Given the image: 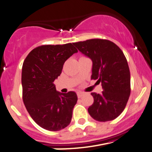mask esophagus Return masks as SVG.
Listing matches in <instances>:
<instances>
[{
    "mask_svg": "<svg viewBox=\"0 0 152 152\" xmlns=\"http://www.w3.org/2000/svg\"><path fill=\"white\" fill-rule=\"evenodd\" d=\"M83 95H84V94H83V93H82V92H78L77 93V96H78V98H81V97H83Z\"/></svg>",
    "mask_w": 152,
    "mask_h": 152,
    "instance_id": "esophagus-1",
    "label": "esophagus"
}]
</instances>
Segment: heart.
I'll return each instance as SVG.
<instances>
[{
	"label": "heart",
	"mask_w": 152,
	"mask_h": 152,
	"mask_svg": "<svg viewBox=\"0 0 152 152\" xmlns=\"http://www.w3.org/2000/svg\"><path fill=\"white\" fill-rule=\"evenodd\" d=\"M82 57H84V56H81V58H82Z\"/></svg>",
	"instance_id": "b5f03b06"
}]
</instances>
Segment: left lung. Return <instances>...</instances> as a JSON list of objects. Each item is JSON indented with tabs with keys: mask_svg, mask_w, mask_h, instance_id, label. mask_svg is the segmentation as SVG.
Here are the masks:
<instances>
[{
	"mask_svg": "<svg viewBox=\"0 0 152 152\" xmlns=\"http://www.w3.org/2000/svg\"><path fill=\"white\" fill-rule=\"evenodd\" d=\"M92 60L91 79L101 83V94L91 93L94 103L88 109L94 120H113L125 108L130 95V72L127 58L118 45L107 39H91L73 43Z\"/></svg>",
	"mask_w": 152,
	"mask_h": 152,
	"instance_id": "8db88e82",
	"label": "left lung"
}]
</instances>
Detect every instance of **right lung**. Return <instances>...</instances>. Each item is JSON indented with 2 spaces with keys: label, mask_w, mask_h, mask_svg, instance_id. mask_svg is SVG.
Here are the masks:
<instances>
[{
  "label": "right lung",
  "mask_w": 152,
  "mask_h": 152,
  "mask_svg": "<svg viewBox=\"0 0 152 152\" xmlns=\"http://www.w3.org/2000/svg\"><path fill=\"white\" fill-rule=\"evenodd\" d=\"M76 52L71 43L42 45L32 49L23 62V103L34 121L47 130H61L71 121L76 94L58 92L54 81L64 62Z\"/></svg>",
  "instance_id": "1"
}]
</instances>
